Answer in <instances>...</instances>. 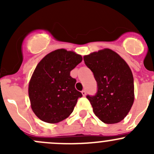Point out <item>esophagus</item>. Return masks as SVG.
Wrapping results in <instances>:
<instances>
[{"label":"esophagus","instance_id":"obj_1","mask_svg":"<svg viewBox=\"0 0 154 154\" xmlns=\"http://www.w3.org/2000/svg\"><path fill=\"white\" fill-rule=\"evenodd\" d=\"M81 93H82V94H83V96H86V91H85V90H83V91H81Z\"/></svg>","mask_w":154,"mask_h":154}]
</instances>
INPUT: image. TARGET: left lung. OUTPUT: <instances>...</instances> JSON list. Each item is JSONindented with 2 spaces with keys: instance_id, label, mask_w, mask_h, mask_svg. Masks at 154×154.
I'll list each match as a JSON object with an SVG mask.
<instances>
[{
  "instance_id": "obj_1",
  "label": "left lung",
  "mask_w": 154,
  "mask_h": 154,
  "mask_svg": "<svg viewBox=\"0 0 154 154\" xmlns=\"http://www.w3.org/2000/svg\"><path fill=\"white\" fill-rule=\"evenodd\" d=\"M97 83L95 96L87 95L95 116L106 124H116L127 116L134 102L131 69L116 52L104 48L83 57Z\"/></svg>"
}]
</instances>
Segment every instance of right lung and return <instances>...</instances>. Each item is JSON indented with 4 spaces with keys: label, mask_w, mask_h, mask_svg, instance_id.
<instances>
[{
    "label": "right lung",
    "mask_w": 154,
    "mask_h": 154,
    "mask_svg": "<svg viewBox=\"0 0 154 154\" xmlns=\"http://www.w3.org/2000/svg\"><path fill=\"white\" fill-rule=\"evenodd\" d=\"M82 60L80 54L62 48L38 63L29 82L28 94L32 110L40 120L56 124L72 113L83 94L76 90V80L70 72Z\"/></svg>",
    "instance_id": "obj_1"
}]
</instances>
